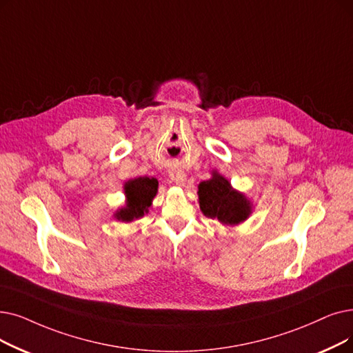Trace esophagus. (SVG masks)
Segmentation results:
<instances>
[{"label": "esophagus", "instance_id": "esophagus-1", "mask_svg": "<svg viewBox=\"0 0 353 353\" xmlns=\"http://www.w3.org/2000/svg\"><path fill=\"white\" fill-rule=\"evenodd\" d=\"M170 179L176 183V185L183 186L186 181V174L180 170H173V172H170Z\"/></svg>", "mask_w": 353, "mask_h": 353}]
</instances>
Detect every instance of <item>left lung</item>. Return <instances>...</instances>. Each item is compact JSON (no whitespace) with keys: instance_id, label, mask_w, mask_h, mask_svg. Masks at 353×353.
I'll return each mask as SVG.
<instances>
[{"instance_id":"8db88e82","label":"left lung","mask_w":353,"mask_h":353,"mask_svg":"<svg viewBox=\"0 0 353 353\" xmlns=\"http://www.w3.org/2000/svg\"><path fill=\"white\" fill-rule=\"evenodd\" d=\"M197 194L205 216L218 219L223 225H238L247 219L251 212L247 197L235 192L229 181L218 173L199 185Z\"/></svg>"}]
</instances>
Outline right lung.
I'll return each mask as SVG.
<instances>
[{"label": "right lung", "instance_id": "add662e5", "mask_svg": "<svg viewBox=\"0 0 353 353\" xmlns=\"http://www.w3.org/2000/svg\"><path fill=\"white\" fill-rule=\"evenodd\" d=\"M124 189L127 194V208L117 212L115 216L119 221L131 222L148 212L152 197L157 193L159 181L154 177H139L127 181Z\"/></svg>", "mask_w": 353, "mask_h": 353}]
</instances>
